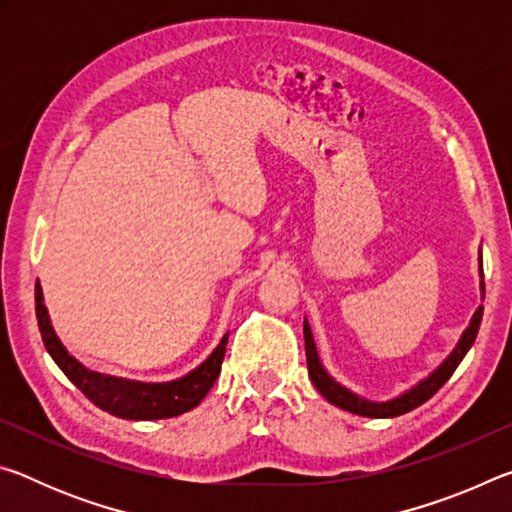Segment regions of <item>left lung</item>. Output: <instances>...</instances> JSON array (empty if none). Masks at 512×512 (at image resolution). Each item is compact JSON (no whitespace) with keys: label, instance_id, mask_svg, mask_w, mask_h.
<instances>
[{"label":"left lung","instance_id":"obj_1","mask_svg":"<svg viewBox=\"0 0 512 512\" xmlns=\"http://www.w3.org/2000/svg\"><path fill=\"white\" fill-rule=\"evenodd\" d=\"M479 275H481V298H483L485 289H483L481 253H479ZM481 316H483V305H479V309L474 311L470 325L465 327V332L461 334V339H458L456 348L449 352V357L440 363V366L433 370L429 377L420 379L418 384L409 388V391H404L397 397H393V400H386V402L366 400V397L352 393L350 388H345L332 375H329L323 363H320L316 343H314V334H311V327L305 318V352H307L309 377H311V381H314V386L318 388V393L323 395L329 404L339 406V409H343V411H350L354 415H363V418H397V415H404L413 409H418L420 404L427 402L431 395H436L440 391V386H443L445 381L454 375L458 363L463 361L467 350L472 348L476 334H479Z\"/></svg>","mask_w":512,"mask_h":512}]
</instances>
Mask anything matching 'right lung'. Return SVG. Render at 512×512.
Instances as JSON below:
<instances>
[{"label": "right lung", "mask_w": 512, "mask_h": 512, "mask_svg": "<svg viewBox=\"0 0 512 512\" xmlns=\"http://www.w3.org/2000/svg\"><path fill=\"white\" fill-rule=\"evenodd\" d=\"M36 316L42 343H45L51 359L56 361V366L101 411H108L110 415H117V418L124 420L176 418V415H183L201 404L203 397L214 386L216 377H219L225 345H228L230 336L223 334L221 343L212 350L210 357L192 372H187L185 377L167 381V384H142V381L101 375V372L88 370L79 359H74L54 332L40 282H36Z\"/></svg>", "instance_id": "add662e5"}]
</instances>
